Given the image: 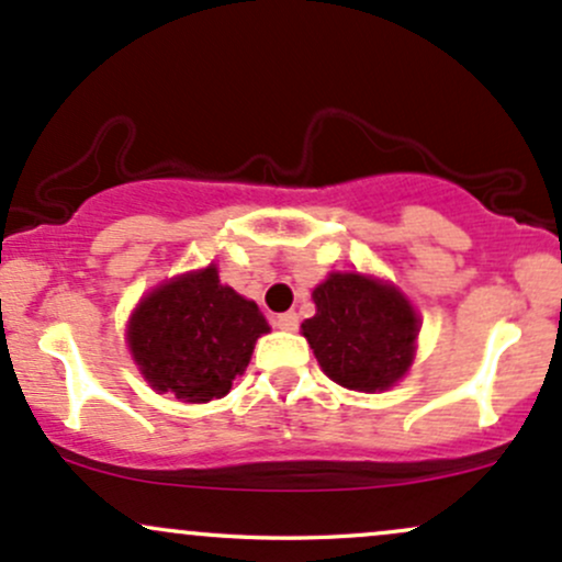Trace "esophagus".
Segmentation results:
<instances>
[{"label":"esophagus","mask_w":562,"mask_h":562,"mask_svg":"<svg viewBox=\"0 0 562 562\" xmlns=\"http://www.w3.org/2000/svg\"><path fill=\"white\" fill-rule=\"evenodd\" d=\"M279 327L281 329H286V331H294L300 327V316L294 311H286V313H281L279 316Z\"/></svg>","instance_id":"1"}]
</instances>
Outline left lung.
<instances>
[{
  "label": "left lung",
  "mask_w": 562,
  "mask_h": 562,
  "mask_svg": "<svg viewBox=\"0 0 562 562\" xmlns=\"http://www.w3.org/2000/svg\"><path fill=\"white\" fill-rule=\"evenodd\" d=\"M303 324L318 364L351 391H383L413 364L418 318L396 289L359 273H331L313 289Z\"/></svg>",
  "instance_id": "left-lung-1"
}]
</instances>
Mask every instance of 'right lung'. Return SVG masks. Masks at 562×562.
<instances>
[{"mask_svg": "<svg viewBox=\"0 0 562 562\" xmlns=\"http://www.w3.org/2000/svg\"><path fill=\"white\" fill-rule=\"evenodd\" d=\"M268 322L251 300L222 286L214 265L155 289L136 307L128 346L155 391L211 402L233 389Z\"/></svg>", "mask_w": 562, "mask_h": 562, "instance_id": "obj_1", "label": "right lung"}]
</instances>
